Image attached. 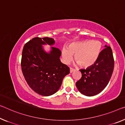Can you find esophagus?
Wrapping results in <instances>:
<instances>
[{
  "label": "esophagus",
  "mask_w": 125,
  "mask_h": 125,
  "mask_svg": "<svg viewBox=\"0 0 125 125\" xmlns=\"http://www.w3.org/2000/svg\"><path fill=\"white\" fill-rule=\"evenodd\" d=\"M75 70L74 69L72 68H70V73H72L74 72Z\"/></svg>",
  "instance_id": "1"
}]
</instances>
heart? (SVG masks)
I'll list each match as a JSON object with an SVG mask.
<instances>
[{"label": "heart", "instance_id": "obj_1", "mask_svg": "<svg viewBox=\"0 0 125 125\" xmlns=\"http://www.w3.org/2000/svg\"><path fill=\"white\" fill-rule=\"evenodd\" d=\"M102 50L101 42L85 40L71 43L68 49L63 48L61 54L65 64H69L72 60L73 55H75V60L77 61V64L87 68L95 64L100 56Z\"/></svg>", "mask_w": 125, "mask_h": 125}]
</instances>
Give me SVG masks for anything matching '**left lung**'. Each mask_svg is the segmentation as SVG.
Listing matches in <instances>:
<instances>
[{
  "label": "left lung",
  "mask_w": 125,
  "mask_h": 125,
  "mask_svg": "<svg viewBox=\"0 0 125 125\" xmlns=\"http://www.w3.org/2000/svg\"><path fill=\"white\" fill-rule=\"evenodd\" d=\"M104 47L94 65L80 70L82 78L76 83V87L84 95L91 97L101 93L111 79L114 72V59L111 47L107 45Z\"/></svg>",
  "instance_id": "obj_1"
}]
</instances>
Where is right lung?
Listing matches in <instances>:
<instances>
[{"instance_id":"add662e5","label":"right lung","mask_w":125,"mask_h":125,"mask_svg":"<svg viewBox=\"0 0 125 125\" xmlns=\"http://www.w3.org/2000/svg\"><path fill=\"white\" fill-rule=\"evenodd\" d=\"M53 38L34 37L25 44L22 51L21 68L30 88L43 96L55 94L60 88L64 78L70 69L60 60V50L53 46ZM50 45L46 52L43 45Z\"/></svg>"}]
</instances>
